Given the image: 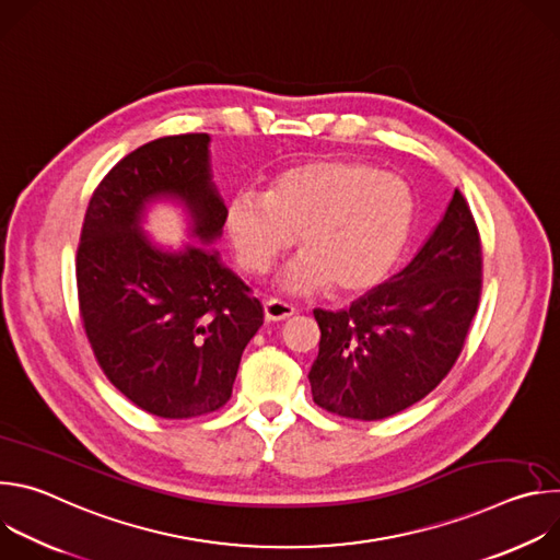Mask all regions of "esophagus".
I'll return each instance as SVG.
<instances>
[{
    "label": "esophagus",
    "mask_w": 560,
    "mask_h": 560,
    "mask_svg": "<svg viewBox=\"0 0 560 560\" xmlns=\"http://www.w3.org/2000/svg\"><path fill=\"white\" fill-rule=\"evenodd\" d=\"M264 312H266V318L268 322H283V318L292 316L294 314V305L292 303H285L281 299H268L264 303Z\"/></svg>",
    "instance_id": "obj_1"
}]
</instances>
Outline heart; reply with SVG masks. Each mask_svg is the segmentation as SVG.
Returning <instances> with one entry per match:
<instances>
[{
    "label": "heart",
    "instance_id": "heart-1",
    "mask_svg": "<svg viewBox=\"0 0 560 560\" xmlns=\"http://www.w3.org/2000/svg\"><path fill=\"white\" fill-rule=\"evenodd\" d=\"M225 225L244 270L268 272L296 232L303 248L281 285L303 294L337 283L352 294L376 288L396 266L415 225V195L370 164L316 159L275 175L266 192H236Z\"/></svg>",
    "mask_w": 560,
    "mask_h": 560
}]
</instances>
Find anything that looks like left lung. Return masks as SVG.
Wrapping results in <instances>:
<instances>
[{"instance_id": "1", "label": "left lung", "mask_w": 560, "mask_h": 560, "mask_svg": "<svg viewBox=\"0 0 560 560\" xmlns=\"http://www.w3.org/2000/svg\"><path fill=\"white\" fill-rule=\"evenodd\" d=\"M481 242L458 190L417 257L350 310H314L322 328L310 368L318 408L359 421L428 396L458 359L481 299Z\"/></svg>"}]
</instances>
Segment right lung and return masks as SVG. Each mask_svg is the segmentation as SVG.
I'll use <instances>...</instances> for the list:
<instances>
[{
	"label": "right lung",
	"mask_w": 560,
	"mask_h": 560,
	"mask_svg": "<svg viewBox=\"0 0 560 560\" xmlns=\"http://www.w3.org/2000/svg\"><path fill=\"white\" fill-rule=\"evenodd\" d=\"M210 137H162L126 154L97 186L77 248L79 312L110 383L162 419L228 404L248 341L264 326L250 288L210 248L225 203ZM156 200L187 212L192 243L162 247L142 230Z\"/></svg>",
	"instance_id": "1"
}]
</instances>
